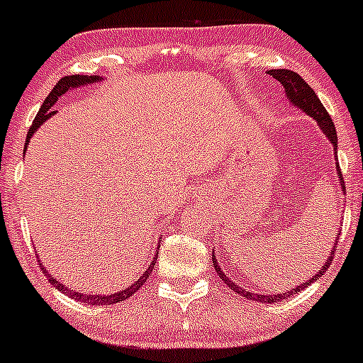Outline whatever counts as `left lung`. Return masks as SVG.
Listing matches in <instances>:
<instances>
[{
  "label": "left lung",
  "mask_w": 363,
  "mask_h": 363,
  "mask_svg": "<svg viewBox=\"0 0 363 363\" xmlns=\"http://www.w3.org/2000/svg\"><path fill=\"white\" fill-rule=\"evenodd\" d=\"M267 73H269V75H272L274 79L279 80V82L283 84L284 93H286V96L290 98L291 104H295L296 107L302 108L303 112H307L311 117H313V119L318 121V124H320L321 131H323V133L327 135L328 140H330L332 144H334V149H335V151H337V131H335L334 123H332L330 113L325 111L323 104H321V101H320V98H318V94L314 93L313 87H311L309 84H307L306 80H303L302 77L298 75V73L291 72V69H284V68L269 69V72H267ZM337 174L340 175V182H342V184H344L342 174H340L339 163H337ZM344 189H346V188H344ZM337 240H339V239H335V246H334V247H337ZM334 255H335V250L330 252V256H328V258H327V262H325V265L321 267V270L316 274V276H313V279L306 281V283H303V284H300V286H296L295 291H286V294H281V295H255V294H251V291L242 290V288H239L235 283H232V281H230L228 277H226L225 274L221 272V269H219L218 259H216V256H214V258H212V265H214L216 272L219 274V277H221V279L225 281V283L228 284V286L232 288L233 291H237V294L244 295V296H246V298L256 300V302H262V303L269 302V303H272V302H279L281 298H286V296H291L294 294H296V291L303 290V288L309 286L311 283H314V281L320 279V277L323 276L325 272H327L328 267H330L332 258H334Z\"/></svg>",
  "instance_id": "left-lung-1"
}]
</instances>
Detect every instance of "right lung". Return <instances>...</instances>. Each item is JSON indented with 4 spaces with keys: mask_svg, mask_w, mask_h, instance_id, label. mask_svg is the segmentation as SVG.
<instances>
[{
    "mask_svg": "<svg viewBox=\"0 0 363 363\" xmlns=\"http://www.w3.org/2000/svg\"><path fill=\"white\" fill-rule=\"evenodd\" d=\"M96 80H100V77H96V75H89V77H87V75H68V77H63V79H61L60 82H57L56 86H54V89L50 91L49 96L45 98V101H43V105H42V107H40L38 113H36L35 121H33L31 128H29V131H28L26 145H28L29 138L33 137V133H35V131L38 130V128L42 126V124L45 123V121L49 119L50 116H52V113H56V111H52V105L56 104L57 98L63 96V94L67 93L68 89H72V87H80V86H84V84L96 82ZM156 256H158V252H156ZM38 262H40V259H38ZM155 263H156V258L152 259L151 265L147 267V270H145V272H144V276H142L138 281H135V283L131 284L130 288H126V290H124V291H119V294L104 295V296H100V295H86V294H79V291H75V290H69V288L63 286V284H61V283H57V281L54 279V277L50 276V274L47 272L45 269H43L42 263H40V267H42L43 272L47 274V279H49V283L54 284V286H56V290L63 291V294H67V295L72 296L73 300H79V302L89 303V306H111V303L124 302V300H126V298H130V296L133 295L135 291H137L138 288H140L142 284L145 283V281H147V277L151 276L152 269H155Z\"/></svg>",
    "mask_w": 363,
    "mask_h": 363,
    "instance_id": "obj_1",
    "label": "right lung"
}]
</instances>
